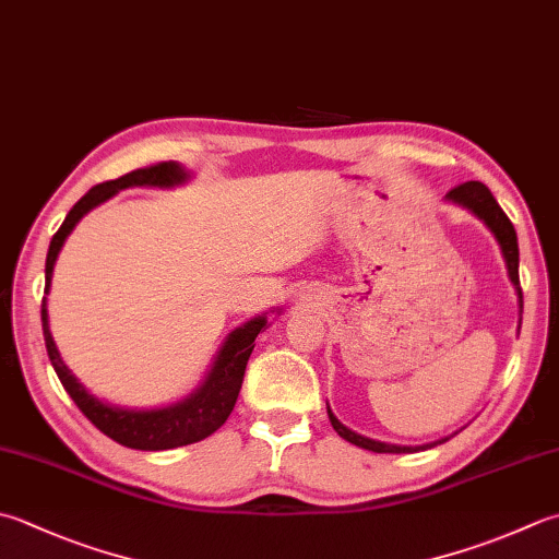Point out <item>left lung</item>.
I'll use <instances>...</instances> for the list:
<instances>
[{"instance_id": "8db88e82", "label": "left lung", "mask_w": 559, "mask_h": 559, "mask_svg": "<svg viewBox=\"0 0 559 559\" xmlns=\"http://www.w3.org/2000/svg\"><path fill=\"white\" fill-rule=\"evenodd\" d=\"M445 201L465 207V211H469L475 217H479V221L487 225L489 233L495 235L497 245L501 249V257H504L509 281L513 283V288H516V295H519V314H521L523 312V293H521V283H519V239H516V229H513L507 213L501 211L499 203L495 201V195H491L487 186L479 183V181H465L461 186H455L453 191L445 193ZM326 414H330V421L334 426V431L342 436L344 441L354 443L358 448H366V451H373V453H417V451H429V448L448 441V436H445V439L424 443V445H395V443L376 441V439H368V436H360V433L352 431L348 426L338 421L334 417V412L330 409V404H326Z\"/></svg>"}]
</instances>
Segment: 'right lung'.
<instances>
[{"label":"right lung","instance_id":"obj_1","mask_svg":"<svg viewBox=\"0 0 559 559\" xmlns=\"http://www.w3.org/2000/svg\"><path fill=\"white\" fill-rule=\"evenodd\" d=\"M191 181V171L181 167L179 162H162L155 167L135 169L126 174V177L98 183L94 189L82 195L74 203L72 211L64 217L58 233L50 239V249L46 257V295L50 293L52 283V269L62 245L68 242L72 229L82 217L94 211L96 205L114 199L118 191L130 189V186H145V189H174ZM271 312H278L273 308ZM266 314L251 317L249 322L229 332L221 346V352L215 354L211 368H207L205 378L199 382L191 395H186L179 402L164 404V407L155 409H138V407H120V404L98 400L92 395L80 380L72 376V370L64 364L58 344H55L50 332V317H48V298H43L40 305V320H43V336H46V348L50 356V364L58 373L62 388L68 390V395L74 400L76 407L90 419L98 431L106 433L108 439L126 448H135V451H169V448L189 445L195 441H203L207 436L215 433L227 421L229 412L235 409V402L242 388L247 360L254 352V338L261 330H266L269 320Z\"/></svg>","mask_w":559,"mask_h":559}]
</instances>
